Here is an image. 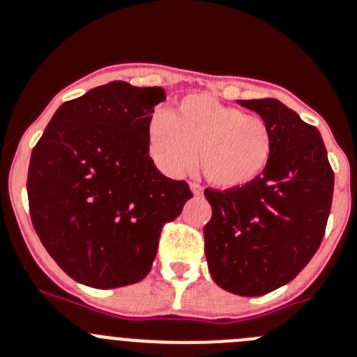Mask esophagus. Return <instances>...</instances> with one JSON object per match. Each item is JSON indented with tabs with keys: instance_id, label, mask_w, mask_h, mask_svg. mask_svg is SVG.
Masks as SVG:
<instances>
[{
	"instance_id": "obj_1",
	"label": "esophagus",
	"mask_w": 357,
	"mask_h": 357,
	"mask_svg": "<svg viewBox=\"0 0 357 357\" xmlns=\"http://www.w3.org/2000/svg\"><path fill=\"white\" fill-rule=\"evenodd\" d=\"M191 191H192V195L195 196H200V195H204V188H202L200 184H198V182H191Z\"/></svg>"
}]
</instances>
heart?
<instances>
[{
  "instance_id": "heart-1",
  "label": "heart",
  "mask_w": 357,
  "mask_h": 357,
  "mask_svg": "<svg viewBox=\"0 0 357 357\" xmlns=\"http://www.w3.org/2000/svg\"><path fill=\"white\" fill-rule=\"evenodd\" d=\"M150 152L162 172L178 176L196 162L218 188H243L266 172L273 132L258 114H246L208 93H191L175 111L159 109L149 122Z\"/></svg>"
}]
</instances>
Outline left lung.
<instances>
[{
	"mask_svg": "<svg viewBox=\"0 0 357 357\" xmlns=\"http://www.w3.org/2000/svg\"><path fill=\"white\" fill-rule=\"evenodd\" d=\"M273 132L266 172L243 188L205 189L204 227L212 280L237 296H264L308 266L326 234L335 173L317 127L276 99L238 100Z\"/></svg>",
	"mask_w": 357,
	"mask_h": 357,
	"instance_id": "1",
	"label": "left lung"
}]
</instances>
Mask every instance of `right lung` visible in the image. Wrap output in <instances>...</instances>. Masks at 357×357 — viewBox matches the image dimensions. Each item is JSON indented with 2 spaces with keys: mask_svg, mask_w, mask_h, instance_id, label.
<instances>
[{
  "mask_svg": "<svg viewBox=\"0 0 357 357\" xmlns=\"http://www.w3.org/2000/svg\"><path fill=\"white\" fill-rule=\"evenodd\" d=\"M166 99L159 86L123 81L91 88L52 114L28 168L29 215L58 266L93 289L149 274L166 223L192 192L149 155V122Z\"/></svg>",
  "mask_w": 357,
  "mask_h": 357,
  "instance_id": "1",
  "label": "right lung"
}]
</instances>
